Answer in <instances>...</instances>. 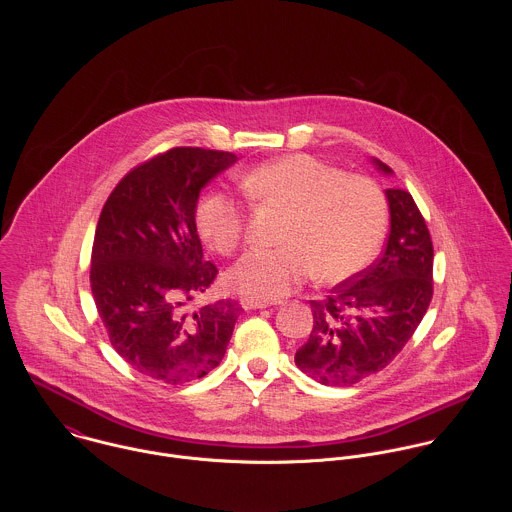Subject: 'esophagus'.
Segmentation results:
<instances>
[{
  "instance_id": "1",
  "label": "esophagus",
  "mask_w": 512,
  "mask_h": 512,
  "mask_svg": "<svg viewBox=\"0 0 512 512\" xmlns=\"http://www.w3.org/2000/svg\"><path fill=\"white\" fill-rule=\"evenodd\" d=\"M240 305H242V309H246V311L270 307V303H266V301H258V299H252V297H242V299H240Z\"/></svg>"
}]
</instances>
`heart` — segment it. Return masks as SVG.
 <instances>
[{
  "label": "heart",
  "mask_w": 512,
  "mask_h": 512,
  "mask_svg": "<svg viewBox=\"0 0 512 512\" xmlns=\"http://www.w3.org/2000/svg\"><path fill=\"white\" fill-rule=\"evenodd\" d=\"M244 193L288 213L280 248H256L228 272L234 292L274 301L313 272L319 282L339 284L361 270L380 248L386 232V199L380 187L359 175L295 153L252 169L242 179ZM199 236L219 254H232L244 234L242 207L222 191H209L197 205Z\"/></svg>",
  "instance_id": "obj_1"
}]
</instances>
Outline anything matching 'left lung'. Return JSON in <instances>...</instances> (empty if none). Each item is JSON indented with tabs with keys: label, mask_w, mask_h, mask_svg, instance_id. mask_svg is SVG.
Segmentation results:
<instances>
[{
	"label": "left lung",
	"mask_w": 512,
	"mask_h": 512,
	"mask_svg": "<svg viewBox=\"0 0 512 512\" xmlns=\"http://www.w3.org/2000/svg\"><path fill=\"white\" fill-rule=\"evenodd\" d=\"M376 169H392L372 159ZM390 234L380 258L311 301L313 329L295 353V365L325 386H353L390 365L404 349L434 295V246L412 195L384 191Z\"/></svg>",
	"instance_id": "left-lung-1"
}]
</instances>
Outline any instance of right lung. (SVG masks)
Instances as JSON below:
<instances>
[{
	"instance_id": "add662e5",
	"label": "right lung",
	"mask_w": 512,
	"mask_h": 512,
	"mask_svg": "<svg viewBox=\"0 0 512 512\" xmlns=\"http://www.w3.org/2000/svg\"><path fill=\"white\" fill-rule=\"evenodd\" d=\"M238 157L173 147L132 169L96 224L90 288L116 353L165 384L203 378L226 353L238 303L191 309L219 270L203 260L195 211L203 187Z\"/></svg>"
}]
</instances>
